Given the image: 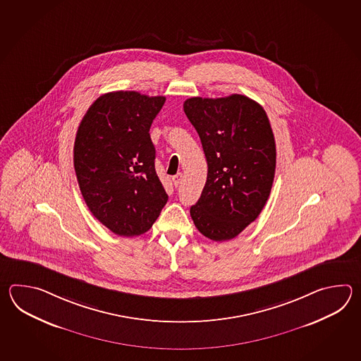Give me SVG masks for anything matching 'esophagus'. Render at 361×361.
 Masks as SVG:
<instances>
[{
  "label": "esophagus",
  "mask_w": 361,
  "mask_h": 361,
  "mask_svg": "<svg viewBox=\"0 0 361 361\" xmlns=\"http://www.w3.org/2000/svg\"><path fill=\"white\" fill-rule=\"evenodd\" d=\"M171 179H173V183H174V185L178 187L179 184L182 183V180H183V174H182V173H178V174H176V176L171 178Z\"/></svg>",
  "instance_id": "esophagus-1"
}]
</instances>
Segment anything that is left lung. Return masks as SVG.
I'll use <instances>...</instances> for the list:
<instances>
[{
  "label": "left lung",
  "instance_id": "1",
  "mask_svg": "<svg viewBox=\"0 0 361 361\" xmlns=\"http://www.w3.org/2000/svg\"><path fill=\"white\" fill-rule=\"evenodd\" d=\"M184 114L197 131L207 161V183L192 219L213 241H227L257 219L269 200L276 145L266 111L245 95L195 97Z\"/></svg>",
  "mask_w": 361,
  "mask_h": 361
}]
</instances>
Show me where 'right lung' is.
Returning a JSON list of instances; mask_svg holds the SVG:
<instances>
[{
	"instance_id": "add662e5",
	"label": "right lung",
	"mask_w": 361,
	"mask_h": 361,
	"mask_svg": "<svg viewBox=\"0 0 361 361\" xmlns=\"http://www.w3.org/2000/svg\"><path fill=\"white\" fill-rule=\"evenodd\" d=\"M165 100L138 92H107L78 126L73 164L80 191L92 214L118 236L147 232L168 201L149 137Z\"/></svg>"
}]
</instances>
